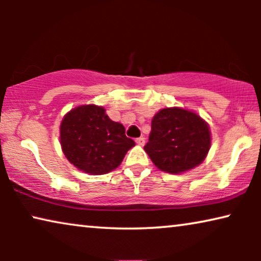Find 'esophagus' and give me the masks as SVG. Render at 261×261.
Wrapping results in <instances>:
<instances>
[{"label": "esophagus", "instance_id": "esophagus-1", "mask_svg": "<svg viewBox=\"0 0 261 261\" xmlns=\"http://www.w3.org/2000/svg\"><path fill=\"white\" fill-rule=\"evenodd\" d=\"M135 142H137L139 146H144L145 145V138L144 137H140V138L135 139Z\"/></svg>", "mask_w": 261, "mask_h": 261}]
</instances>
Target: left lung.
Listing matches in <instances>:
<instances>
[{
    "label": "left lung",
    "mask_w": 261,
    "mask_h": 261,
    "mask_svg": "<svg viewBox=\"0 0 261 261\" xmlns=\"http://www.w3.org/2000/svg\"><path fill=\"white\" fill-rule=\"evenodd\" d=\"M208 123L190 110L165 108L152 119L145 146L153 164L169 173H181L198 166L210 149Z\"/></svg>",
    "instance_id": "obj_1"
}]
</instances>
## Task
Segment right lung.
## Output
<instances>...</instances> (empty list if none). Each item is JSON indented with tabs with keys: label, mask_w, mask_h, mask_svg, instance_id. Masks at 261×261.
Listing matches in <instances>:
<instances>
[{
	"label": "right lung",
	"mask_w": 261,
	"mask_h": 261,
	"mask_svg": "<svg viewBox=\"0 0 261 261\" xmlns=\"http://www.w3.org/2000/svg\"><path fill=\"white\" fill-rule=\"evenodd\" d=\"M60 145L73 166L97 176L115 170L135 142L126 137L122 124L109 119L103 107L87 105L64 116Z\"/></svg>",
	"instance_id": "add662e5"
}]
</instances>
